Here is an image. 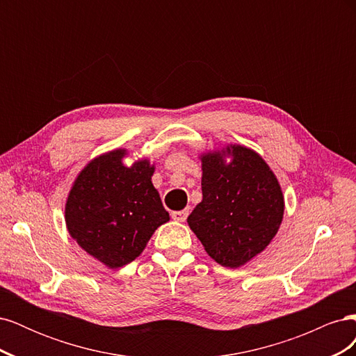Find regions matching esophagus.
I'll list each match as a JSON object with an SVG mask.
<instances>
[{
  "label": "esophagus",
  "instance_id": "esophagus-1",
  "mask_svg": "<svg viewBox=\"0 0 356 356\" xmlns=\"http://www.w3.org/2000/svg\"><path fill=\"white\" fill-rule=\"evenodd\" d=\"M172 215V218H174L175 221H179V222H182V221H186L187 220V217H188V209H182V211H174L170 213Z\"/></svg>",
  "mask_w": 356,
  "mask_h": 356
}]
</instances>
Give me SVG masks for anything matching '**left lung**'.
<instances>
[{
    "label": "left lung",
    "mask_w": 356,
    "mask_h": 356,
    "mask_svg": "<svg viewBox=\"0 0 356 356\" xmlns=\"http://www.w3.org/2000/svg\"><path fill=\"white\" fill-rule=\"evenodd\" d=\"M232 156L225 164L222 156ZM203 199L188 225L215 261L239 267L260 254L284 217L281 186L252 149L232 145L202 157Z\"/></svg>",
    "instance_id": "obj_1"
}]
</instances>
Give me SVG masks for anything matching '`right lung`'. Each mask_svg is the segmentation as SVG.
Segmentation results:
<instances>
[{"label":"right lung","mask_w":356,"mask_h":356,"mask_svg":"<svg viewBox=\"0 0 356 356\" xmlns=\"http://www.w3.org/2000/svg\"><path fill=\"white\" fill-rule=\"evenodd\" d=\"M123 156L124 149H115L92 160L75 179L65 208L70 234L110 268L134 261L169 221L152 182L154 166L141 160L126 168Z\"/></svg>","instance_id":"add662e5"}]
</instances>
